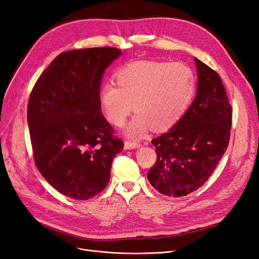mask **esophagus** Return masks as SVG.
<instances>
[{
	"mask_svg": "<svg viewBox=\"0 0 259 259\" xmlns=\"http://www.w3.org/2000/svg\"><path fill=\"white\" fill-rule=\"evenodd\" d=\"M139 147H141L140 143L130 142V141H126L125 142V149H128V150H131V149H137Z\"/></svg>",
	"mask_w": 259,
	"mask_h": 259,
	"instance_id": "obj_1",
	"label": "esophagus"
}]
</instances>
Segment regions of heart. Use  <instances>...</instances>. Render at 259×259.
Returning a JSON list of instances; mask_svg holds the SVG:
<instances>
[{"instance_id":"1","label":"heart","mask_w":259,"mask_h":259,"mask_svg":"<svg viewBox=\"0 0 259 259\" xmlns=\"http://www.w3.org/2000/svg\"><path fill=\"white\" fill-rule=\"evenodd\" d=\"M115 83L102 86L101 105L116 127L124 126L134 108L138 113L126 130L131 138H142L151 126L164 130L175 125L195 90L193 72L183 63L133 62L116 71Z\"/></svg>"}]
</instances>
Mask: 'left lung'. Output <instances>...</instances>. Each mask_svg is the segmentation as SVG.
<instances>
[{
  "label": "left lung",
  "mask_w": 259,
  "mask_h": 259,
  "mask_svg": "<svg viewBox=\"0 0 259 259\" xmlns=\"http://www.w3.org/2000/svg\"><path fill=\"white\" fill-rule=\"evenodd\" d=\"M197 92L183 117L152 140L157 160L148 171L159 193L181 197L205 184L224 156L232 125L231 107L221 76L195 58Z\"/></svg>",
  "instance_id": "8db88e82"
}]
</instances>
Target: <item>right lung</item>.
Returning a JSON list of instances; mask_svg holds the SVG:
<instances>
[{
	"label": "right lung",
	"instance_id": "1",
	"mask_svg": "<svg viewBox=\"0 0 259 259\" xmlns=\"http://www.w3.org/2000/svg\"><path fill=\"white\" fill-rule=\"evenodd\" d=\"M120 54L113 47L63 52L30 93L27 120L35 165L67 197L86 200L102 192L112 160L124 148L100 101L105 69Z\"/></svg>",
	"mask_w": 259,
	"mask_h": 259
}]
</instances>
